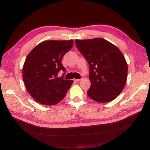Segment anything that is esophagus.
I'll return each mask as SVG.
<instances>
[{
	"instance_id": "obj_1",
	"label": "esophagus",
	"mask_w": 150,
	"mask_h": 150,
	"mask_svg": "<svg viewBox=\"0 0 150 150\" xmlns=\"http://www.w3.org/2000/svg\"><path fill=\"white\" fill-rule=\"evenodd\" d=\"M81 80V79H74V81H75V82H79Z\"/></svg>"
}]
</instances>
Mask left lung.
I'll use <instances>...</instances> for the list:
<instances>
[{
  "mask_svg": "<svg viewBox=\"0 0 150 150\" xmlns=\"http://www.w3.org/2000/svg\"><path fill=\"white\" fill-rule=\"evenodd\" d=\"M75 44L90 67L89 97L100 103L115 99L122 91L128 75V65L122 52L102 38L75 40Z\"/></svg>",
  "mask_w": 150,
  "mask_h": 150,
  "instance_id": "8db88e82",
  "label": "left lung"
}]
</instances>
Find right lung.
Returning <instances> with one entry per match:
<instances>
[{
	"label": "right lung",
	"mask_w": 150,
	"mask_h": 150,
	"mask_svg": "<svg viewBox=\"0 0 150 150\" xmlns=\"http://www.w3.org/2000/svg\"><path fill=\"white\" fill-rule=\"evenodd\" d=\"M73 40H47L28 54L22 69V77L28 93L38 103L55 105L66 96L72 80H64L66 69L61 64L63 56L71 49ZM64 72L61 77L58 73Z\"/></svg>",
	"instance_id": "1"
}]
</instances>
